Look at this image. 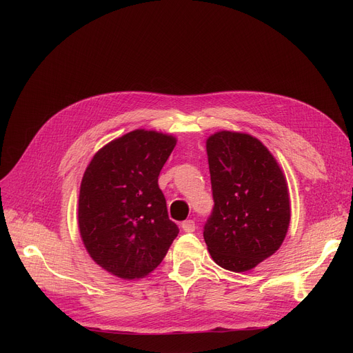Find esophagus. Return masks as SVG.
Segmentation results:
<instances>
[{
    "instance_id": "obj_1",
    "label": "esophagus",
    "mask_w": 353,
    "mask_h": 353,
    "mask_svg": "<svg viewBox=\"0 0 353 353\" xmlns=\"http://www.w3.org/2000/svg\"><path fill=\"white\" fill-rule=\"evenodd\" d=\"M181 229H183V232H186V233H192V232H194V229H196L194 221H193V220H186V221H183V223H181Z\"/></svg>"
}]
</instances>
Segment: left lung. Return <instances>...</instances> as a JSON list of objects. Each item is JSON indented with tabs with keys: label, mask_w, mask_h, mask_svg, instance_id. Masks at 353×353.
<instances>
[{
	"label": "left lung",
	"mask_w": 353,
	"mask_h": 353,
	"mask_svg": "<svg viewBox=\"0 0 353 353\" xmlns=\"http://www.w3.org/2000/svg\"><path fill=\"white\" fill-rule=\"evenodd\" d=\"M206 152L214 208L205 226L213 261L230 272H248L279 250L290 223L283 170L253 136L221 130Z\"/></svg>",
	"instance_id": "1"
}]
</instances>
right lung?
Instances as JSON below:
<instances>
[{
	"mask_svg": "<svg viewBox=\"0 0 353 353\" xmlns=\"http://www.w3.org/2000/svg\"><path fill=\"white\" fill-rule=\"evenodd\" d=\"M177 139L137 128L103 145L84 172L79 197L83 245L100 268L124 281L152 273L179 228L159 188Z\"/></svg>",
	"mask_w": 353,
	"mask_h": 353,
	"instance_id": "add662e5",
	"label": "right lung"
}]
</instances>
